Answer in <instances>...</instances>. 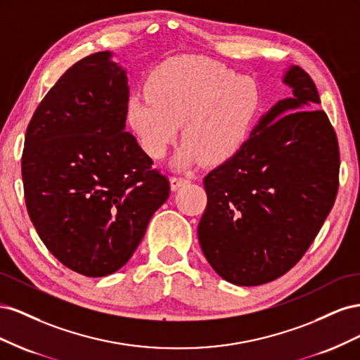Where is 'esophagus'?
<instances>
[{
    "label": "esophagus",
    "mask_w": 360,
    "mask_h": 360,
    "mask_svg": "<svg viewBox=\"0 0 360 360\" xmlns=\"http://www.w3.org/2000/svg\"><path fill=\"white\" fill-rule=\"evenodd\" d=\"M191 180L188 177H180V176H174L171 177V189L172 191H177L179 188L184 186V184H188Z\"/></svg>",
    "instance_id": "esophagus-1"
}]
</instances>
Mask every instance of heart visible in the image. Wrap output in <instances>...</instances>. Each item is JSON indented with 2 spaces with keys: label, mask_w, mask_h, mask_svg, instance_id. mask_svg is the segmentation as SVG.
<instances>
[{
  "label": "heart",
  "mask_w": 360,
  "mask_h": 360,
  "mask_svg": "<svg viewBox=\"0 0 360 360\" xmlns=\"http://www.w3.org/2000/svg\"><path fill=\"white\" fill-rule=\"evenodd\" d=\"M261 103V89L250 76H237L210 58L183 57L151 73L147 93H132L126 117L150 158L167 156L181 124L184 143L174 165H219L246 144Z\"/></svg>",
  "instance_id": "heart-1"
}]
</instances>
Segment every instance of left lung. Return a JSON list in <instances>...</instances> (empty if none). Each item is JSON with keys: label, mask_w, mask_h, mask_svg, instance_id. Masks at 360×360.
<instances>
[{"label": "left lung", "mask_w": 360, "mask_h": 360, "mask_svg": "<svg viewBox=\"0 0 360 360\" xmlns=\"http://www.w3.org/2000/svg\"><path fill=\"white\" fill-rule=\"evenodd\" d=\"M292 96L259 118L237 155L204 177L198 225L214 271L240 287L267 284L297 263L332 210L340 150L311 76L291 66Z\"/></svg>", "instance_id": "left-lung-1"}]
</instances>
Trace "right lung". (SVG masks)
Instances as JSON below:
<instances>
[{"label":"right lung","mask_w":360,"mask_h":360,"mask_svg":"<svg viewBox=\"0 0 360 360\" xmlns=\"http://www.w3.org/2000/svg\"><path fill=\"white\" fill-rule=\"evenodd\" d=\"M112 52L66 70L25 135L22 179L30 219L49 252L90 278L122 269L169 181L126 132L129 84Z\"/></svg>","instance_id":"right-lung-1"}]
</instances>
